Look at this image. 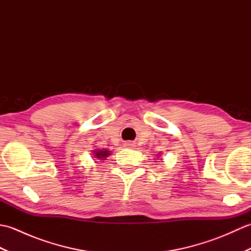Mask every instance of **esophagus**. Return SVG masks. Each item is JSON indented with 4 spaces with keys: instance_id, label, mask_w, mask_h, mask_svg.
I'll use <instances>...</instances> for the list:
<instances>
[{
    "instance_id": "obj_1",
    "label": "esophagus",
    "mask_w": 251,
    "mask_h": 251,
    "mask_svg": "<svg viewBox=\"0 0 251 251\" xmlns=\"http://www.w3.org/2000/svg\"><path fill=\"white\" fill-rule=\"evenodd\" d=\"M126 145H127V146H128V147H131V148H132V147H135V145H134V143H131V142H128V143H126Z\"/></svg>"
}]
</instances>
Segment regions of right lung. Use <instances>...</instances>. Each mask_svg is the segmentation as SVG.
Instances as JSON below:
<instances>
[{"label":"right lung","instance_id":"right-lung-1","mask_svg":"<svg viewBox=\"0 0 251 251\" xmlns=\"http://www.w3.org/2000/svg\"><path fill=\"white\" fill-rule=\"evenodd\" d=\"M94 153H95V156L99 159H104L106 156L110 155V151H106V150H96L94 151Z\"/></svg>","mask_w":251,"mask_h":251}]
</instances>
